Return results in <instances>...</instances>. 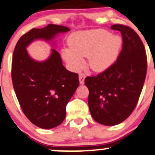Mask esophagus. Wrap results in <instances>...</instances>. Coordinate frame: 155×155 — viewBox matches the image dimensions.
I'll return each mask as SVG.
<instances>
[{"label":"esophagus","instance_id":"34e87169","mask_svg":"<svg viewBox=\"0 0 155 155\" xmlns=\"http://www.w3.org/2000/svg\"><path fill=\"white\" fill-rule=\"evenodd\" d=\"M86 78V75H85L84 73H81L79 76V82L81 84H83L84 83V79Z\"/></svg>","mask_w":155,"mask_h":155}]
</instances>
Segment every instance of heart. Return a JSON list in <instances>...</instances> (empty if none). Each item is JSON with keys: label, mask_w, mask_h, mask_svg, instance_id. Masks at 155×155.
<instances>
[{"label": "heart", "mask_w": 155, "mask_h": 155, "mask_svg": "<svg viewBox=\"0 0 155 155\" xmlns=\"http://www.w3.org/2000/svg\"><path fill=\"white\" fill-rule=\"evenodd\" d=\"M120 42L118 36L110 35L104 29L78 32L70 36V49H64L63 56L74 70L82 66L83 58H88L92 70L103 71L116 58Z\"/></svg>", "instance_id": "1"}]
</instances>
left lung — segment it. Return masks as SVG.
I'll return each instance as SVG.
<instances>
[{
	"mask_svg": "<svg viewBox=\"0 0 155 155\" xmlns=\"http://www.w3.org/2000/svg\"><path fill=\"white\" fill-rule=\"evenodd\" d=\"M122 38L117 59L96 76L85 78L88 105L96 122L111 126L123 122L138 104L147 71L146 49L139 35L129 26L117 24Z\"/></svg>",
	"mask_w": 155,
	"mask_h": 155,
	"instance_id": "left-lung-1",
	"label": "left lung"
}]
</instances>
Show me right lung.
<instances>
[{"label": "right lung", "mask_w": 155, "mask_h": 155, "mask_svg": "<svg viewBox=\"0 0 155 155\" xmlns=\"http://www.w3.org/2000/svg\"><path fill=\"white\" fill-rule=\"evenodd\" d=\"M68 31L67 27L54 24L33 28L19 39L14 50V90L23 113L41 128H53L65 120L68 103L79 85V74L63 66L55 49L49 59L40 63L30 58L26 47L35 39L50 40L57 33Z\"/></svg>", "instance_id": "obj_1"}]
</instances>
